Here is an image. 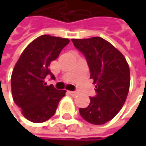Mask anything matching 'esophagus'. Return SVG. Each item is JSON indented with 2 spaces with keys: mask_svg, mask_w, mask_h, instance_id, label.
<instances>
[{
  "mask_svg": "<svg viewBox=\"0 0 146 146\" xmlns=\"http://www.w3.org/2000/svg\"><path fill=\"white\" fill-rule=\"evenodd\" d=\"M69 94H70L71 96H76V95H77V92H76V91H69Z\"/></svg>",
  "mask_w": 146,
  "mask_h": 146,
  "instance_id": "obj_1",
  "label": "esophagus"
}]
</instances>
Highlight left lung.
<instances>
[{
  "label": "left lung",
  "instance_id": "1",
  "mask_svg": "<svg viewBox=\"0 0 146 146\" xmlns=\"http://www.w3.org/2000/svg\"><path fill=\"white\" fill-rule=\"evenodd\" d=\"M74 46L86 58L96 96L90 97L86 108H79L81 117L90 123L104 124L111 120L126 101L130 71L123 55L101 37L73 39Z\"/></svg>",
  "mask_w": 146,
  "mask_h": 146
}]
</instances>
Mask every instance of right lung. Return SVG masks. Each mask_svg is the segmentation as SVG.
I'll return each instance as SVG.
<instances>
[{
    "label": "right lung",
    "mask_w": 146,
    "mask_h": 146,
    "mask_svg": "<svg viewBox=\"0 0 146 146\" xmlns=\"http://www.w3.org/2000/svg\"><path fill=\"white\" fill-rule=\"evenodd\" d=\"M69 41L65 38L41 35L24 49L15 65L11 78L13 98L30 122L43 123L50 118L65 96V90L45 85L44 81L50 76L55 78L49 66Z\"/></svg>",
    "instance_id": "obj_1"
}]
</instances>
